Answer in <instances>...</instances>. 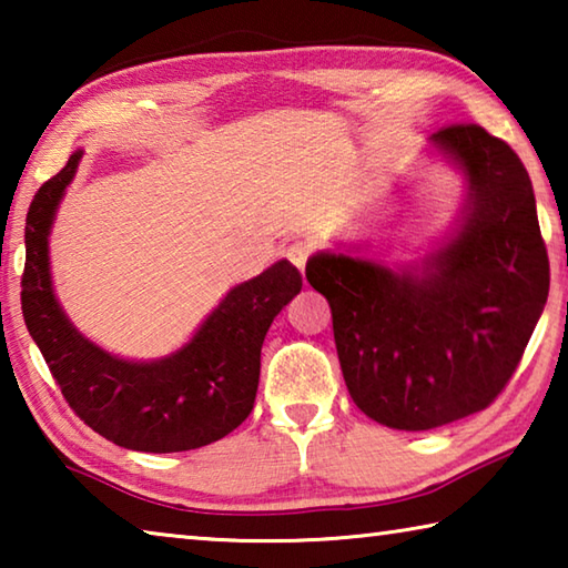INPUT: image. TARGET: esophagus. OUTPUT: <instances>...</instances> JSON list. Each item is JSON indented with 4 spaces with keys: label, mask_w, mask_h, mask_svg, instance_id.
<instances>
[{
    "label": "esophagus",
    "mask_w": 568,
    "mask_h": 568,
    "mask_svg": "<svg viewBox=\"0 0 568 568\" xmlns=\"http://www.w3.org/2000/svg\"><path fill=\"white\" fill-rule=\"evenodd\" d=\"M285 255H287V261H291L297 271L303 273L307 257H311V245H307L305 240H295V243L285 250Z\"/></svg>",
    "instance_id": "obj_1"
}]
</instances>
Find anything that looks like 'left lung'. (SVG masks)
Returning <instances> with one entry per match:
<instances>
[{
	"label": "left lung",
	"instance_id": "8db88e82",
	"mask_svg": "<svg viewBox=\"0 0 568 568\" xmlns=\"http://www.w3.org/2000/svg\"><path fill=\"white\" fill-rule=\"evenodd\" d=\"M466 182L464 207L410 263L365 245L321 250L305 277L325 295L345 386L365 416L430 430L484 410L514 376L549 297V257L524 162L478 124L430 134Z\"/></svg>",
	"mask_w": 568,
	"mask_h": 568
}]
</instances>
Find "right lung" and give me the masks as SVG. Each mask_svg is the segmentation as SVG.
<instances>
[{"label":"right lung","mask_w":568,"mask_h":568,"mask_svg":"<svg viewBox=\"0 0 568 568\" xmlns=\"http://www.w3.org/2000/svg\"><path fill=\"white\" fill-rule=\"evenodd\" d=\"M82 150L37 190L27 213L22 313L70 408L112 444L145 454H178L227 436L253 410L265 333L301 293L303 277L273 263L230 293L175 353L130 361L74 328L54 295L50 233L77 175Z\"/></svg>","instance_id":"right-lung-1"}]
</instances>
